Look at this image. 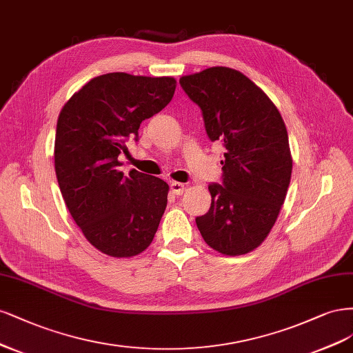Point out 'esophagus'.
I'll return each mask as SVG.
<instances>
[{
	"label": "esophagus",
	"instance_id": "esophagus-1",
	"mask_svg": "<svg viewBox=\"0 0 353 353\" xmlns=\"http://www.w3.org/2000/svg\"><path fill=\"white\" fill-rule=\"evenodd\" d=\"M170 189H172L174 195H181V193L185 192L186 186L185 183H180V181H172V183H170Z\"/></svg>",
	"mask_w": 353,
	"mask_h": 353
}]
</instances>
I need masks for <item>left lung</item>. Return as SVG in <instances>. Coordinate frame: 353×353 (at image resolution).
Segmentation results:
<instances>
[{"instance_id":"left-lung-1","label":"left lung","mask_w":353,"mask_h":353,"mask_svg":"<svg viewBox=\"0 0 353 353\" xmlns=\"http://www.w3.org/2000/svg\"><path fill=\"white\" fill-rule=\"evenodd\" d=\"M202 110L208 138L223 141V183L210 185L211 207L196 217L210 248L223 255L252 252L274 225L292 176L286 124L251 79L230 67L180 77Z\"/></svg>"}]
</instances>
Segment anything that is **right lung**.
Returning <instances> with one entry per match:
<instances>
[{
	"instance_id": "obj_1",
	"label": "right lung",
	"mask_w": 353,
	"mask_h": 353,
	"mask_svg": "<svg viewBox=\"0 0 353 353\" xmlns=\"http://www.w3.org/2000/svg\"><path fill=\"white\" fill-rule=\"evenodd\" d=\"M174 77L101 74L72 95L57 120L54 164L73 220L88 242L114 258L151 245L167 207L164 180L119 161L141 123L160 112L176 90Z\"/></svg>"
}]
</instances>
